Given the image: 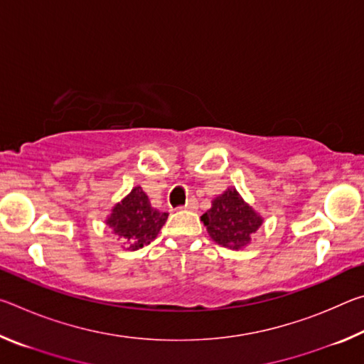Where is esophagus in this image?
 Masks as SVG:
<instances>
[{
    "instance_id": "esophagus-1",
    "label": "esophagus",
    "mask_w": 364,
    "mask_h": 364,
    "mask_svg": "<svg viewBox=\"0 0 364 364\" xmlns=\"http://www.w3.org/2000/svg\"><path fill=\"white\" fill-rule=\"evenodd\" d=\"M197 200L196 199H191V200H188V204L184 205V208H186V210H191V212H194V210H197Z\"/></svg>"
}]
</instances>
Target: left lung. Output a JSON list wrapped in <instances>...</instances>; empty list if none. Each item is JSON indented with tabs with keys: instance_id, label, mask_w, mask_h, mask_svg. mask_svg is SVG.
Listing matches in <instances>:
<instances>
[{
	"instance_id": "8db88e82",
	"label": "left lung",
	"mask_w": 364,
	"mask_h": 364,
	"mask_svg": "<svg viewBox=\"0 0 364 364\" xmlns=\"http://www.w3.org/2000/svg\"><path fill=\"white\" fill-rule=\"evenodd\" d=\"M200 221L215 242L239 250L252 242V234L262 226L263 217L231 186L215 197L212 207L202 215Z\"/></svg>"
}]
</instances>
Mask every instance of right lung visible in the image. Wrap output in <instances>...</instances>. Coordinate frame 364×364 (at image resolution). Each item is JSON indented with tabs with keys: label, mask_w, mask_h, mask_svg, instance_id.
<instances>
[{
	"label": "right lung",
	"mask_w": 364,
	"mask_h": 364,
	"mask_svg": "<svg viewBox=\"0 0 364 364\" xmlns=\"http://www.w3.org/2000/svg\"><path fill=\"white\" fill-rule=\"evenodd\" d=\"M168 213L159 212L141 186H134L107 215L106 225L128 250H138L157 237Z\"/></svg>",
	"instance_id": "obj_1"
}]
</instances>
